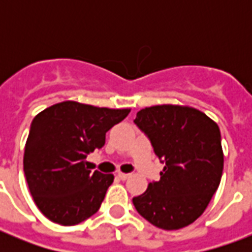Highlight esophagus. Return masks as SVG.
<instances>
[{"instance_id":"obj_1","label":"esophagus","mask_w":252,"mask_h":252,"mask_svg":"<svg viewBox=\"0 0 252 252\" xmlns=\"http://www.w3.org/2000/svg\"><path fill=\"white\" fill-rule=\"evenodd\" d=\"M129 175L131 174H126V173H121V171H119V173H117V177H119V178H120V180H126V178H129Z\"/></svg>"}]
</instances>
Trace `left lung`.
Masks as SVG:
<instances>
[{
	"label": "left lung",
	"instance_id": "left-lung-1",
	"mask_svg": "<svg viewBox=\"0 0 252 252\" xmlns=\"http://www.w3.org/2000/svg\"><path fill=\"white\" fill-rule=\"evenodd\" d=\"M135 124L166 163L160 180L133 197L136 211L166 231L194 222L221 180L224 153L216 121L188 105L163 104L139 110Z\"/></svg>",
	"mask_w": 252,
	"mask_h": 252
}]
</instances>
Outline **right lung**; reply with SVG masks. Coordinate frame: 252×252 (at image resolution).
Segmentation results:
<instances>
[{
    "label": "right lung",
    "instance_id": "add662e5",
    "mask_svg": "<svg viewBox=\"0 0 252 252\" xmlns=\"http://www.w3.org/2000/svg\"><path fill=\"white\" fill-rule=\"evenodd\" d=\"M126 109L63 101L37 113L25 143L24 173L36 206L51 221L75 225L98 211L113 174L92 173L86 158Z\"/></svg>",
    "mask_w": 252,
    "mask_h": 252
}]
</instances>
